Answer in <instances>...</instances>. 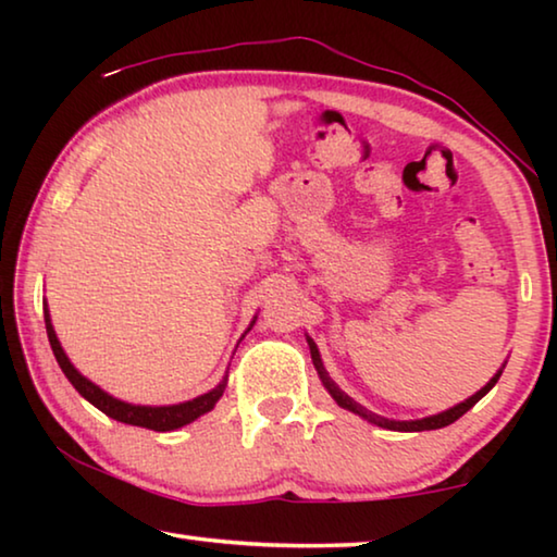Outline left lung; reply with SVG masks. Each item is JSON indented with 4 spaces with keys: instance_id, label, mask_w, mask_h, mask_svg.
Instances as JSON below:
<instances>
[{
    "instance_id": "left-lung-1",
    "label": "left lung",
    "mask_w": 557,
    "mask_h": 557,
    "mask_svg": "<svg viewBox=\"0 0 557 557\" xmlns=\"http://www.w3.org/2000/svg\"><path fill=\"white\" fill-rule=\"evenodd\" d=\"M307 344H309V351H312V361H314V369H317V373H319V379H322V383H324V388L329 391V395H332V398L338 403V408L351 410V412H356V414H361L363 420L373 422V425L385 428V430H395V432H422V430H440V428L451 425V422L459 420L461 414H465L467 410L474 408V405H476L479 400H482L488 391L494 388L496 381L502 379V373H504V369H498V371L494 373V379L488 381L482 391H476L474 395H471V398H467L465 403H459V405H455V408H449V410H445V412L430 414V418H422V420H388V418H381V414H375V412H371V410H366L363 405H358L354 398H348V395H346L342 388H338V385H336L332 379H329V373H326L324 363H322V356H319V348H317V344H314L309 336H307Z\"/></svg>"
}]
</instances>
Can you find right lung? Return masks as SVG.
Wrapping results in <instances>:
<instances>
[{"mask_svg": "<svg viewBox=\"0 0 557 557\" xmlns=\"http://www.w3.org/2000/svg\"><path fill=\"white\" fill-rule=\"evenodd\" d=\"M44 319H46V334H49L53 356H55V361H59L61 371L65 373V379L73 383V388L78 391L88 403L96 405V408L106 412L108 418L125 422V425L147 428L154 432H169V430L184 428V425H188V422H194L196 418H201V414L213 410V405L221 400V395L225 391V381H221L213 391L203 393L194 400L178 403V405H132L125 400H117L102 388H98L96 383L88 381L86 375H81L78 369H75V366L69 361V356H65L59 336H55V332H53L49 307H44ZM252 324H256V319H252Z\"/></svg>", "mask_w": 557, "mask_h": 557, "instance_id": "1", "label": "right lung"}]
</instances>
